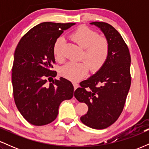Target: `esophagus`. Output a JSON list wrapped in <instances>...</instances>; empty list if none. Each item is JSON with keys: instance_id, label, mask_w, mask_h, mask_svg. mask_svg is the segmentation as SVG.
I'll list each match as a JSON object with an SVG mask.
<instances>
[{"instance_id": "obj_1", "label": "esophagus", "mask_w": 149, "mask_h": 149, "mask_svg": "<svg viewBox=\"0 0 149 149\" xmlns=\"http://www.w3.org/2000/svg\"><path fill=\"white\" fill-rule=\"evenodd\" d=\"M73 88H74V90H76V89L78 88V87H79V85H78V83H73Z\"/></svg>"}]
</instances>
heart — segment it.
<instances>
[{
  "label": "heart",
  "mask_w": 149,
  "mask_h": 149,
  "mask_svg": "<svg viewBox=\"0 0 149 149\" xmlns=\"http://www.w3.org/2000/svg\"><path fill=\"white\" fill-rule=\"evenodd\" d=\"M71 37L80 47L84 48L82 58L85 61L69 62L61 68L60 75L66 79L77 82L86 76L89 66L92 72H97L103 67L109 57L110 46L106 38L100 37L97 32L87 26L77 29L71 33ZM64 43V38L59 37L53 45V54L58 61L63 59Z\"/></svg>",
  "instance_id": "1"
}]
</instances>
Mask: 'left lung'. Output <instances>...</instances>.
I'll return each instance as SVG.
<instances>
[{"label":"left lung","instance_id":"1","mask_svg":"<svg viewBox=\"0 0 149 149\" xmlns=\"http://www.w3.org/2000/svg\"><path fill=\"white\" fill-rule=\"evenodd\" d=\"M103 32L110 51L106 64L88 80L82 81L74 96L88 105L80 120L93 129H105L117 120L122 113L131 85L129 49L121 35L106 22L90 23Z\"/></svg>","mask_w":149,"mask_h":149}]
</instances>
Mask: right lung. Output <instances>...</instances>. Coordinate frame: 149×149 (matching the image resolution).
Masks as SVG:
<instances>
[{
    "instance_id": "obj_1",
    "label": "right lung",
    "mask_w": 149,
    "mask_h": 149,
    "mask_svg": "<svg viewBox=\"0 0 149 149\" xmlns=\"http://www.w3.org/2000/svg\"><path fill=\"white\" fill-rule=\"evenodd\" d=\"M75 23L42 22L22 38L15 49L12 82L15 104L29 123L47 125L56 119L59 107L73 96V86L61 77L47 84V79L57 76L52 71L55 63L53 45L64 30Z\"/></svg>"
}]
</instances>
